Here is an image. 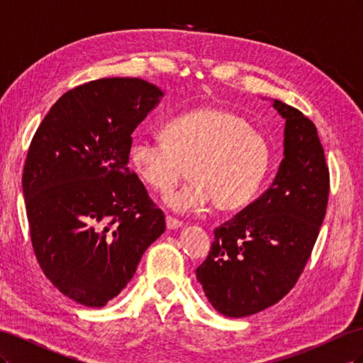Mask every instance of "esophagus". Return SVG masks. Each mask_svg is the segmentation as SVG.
<instances>
[{
  "label": "esophagus",
  "instance_id": "34e87169",
  "mask_svg": "<svg viewBox=\"0 0 363 363\" xmlns=\"http://www.w3.org/2000/svg\"><path fill=\"white\" fill-rule=\"evenodd\" d=\"M167 227H168V230L179 228V227H182V221H179V219H175L172 216H167Z\"/></svg>",
  "mask_w": 363,
  "mask_h": 363
}]
</instances>
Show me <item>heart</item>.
<instances>
[{"mask_svg":"<svg viewBox=\"0 0 363 363\" xmlns=\"http://www.w3.org/2000/svg\"><path fill=\"white\" fill-rule=\"evenodd\" d=\"M162 142L136 139L130 162L152 191L169 194L186 177L192 182L167 199L177 212L213 201L219 211H236L256 195L268 171L267 138L247 121L221 107L206 106L163 125Z\"/></svg>","mask_w":363,"mask_h":363,"instance_id":"heart-1","label":"heart"}]
</instances>
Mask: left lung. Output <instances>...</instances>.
Segmentation results:
<instances>
[{
  "label": "left lung",
  "mask_w": 363,
  "mask_h": 363,
  "mask_svg": "<svg viewBox=\"0 0 363 363\" xmlns=\"http://www.w3.org/2000/svg\"><path fill=\"white\" fill-rule=\"evenodd\" d=\"M284 118V151L272 184L215 228L196 279L215 309L230 318L276 304L301 276L320 235L330 191L324 148L312 121L274 100Z\"/></svg>",
  "instance_id": "8db88e82"
}]
</instances>
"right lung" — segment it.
<instances>
[{"instance_id": "right-lung-1", "label": "right lung", "mask_w": 363, "mask_h": 363, "mask_svg": "<svg viewBox=\"0 0 363 363\" xmlns=\"http://www.w3.org/2000/svg\"><path fill=\"white\" fill-rule=\"evenodd\" d=\"M163 92L140 79H100L63 94L31 139L23 191L31 245L50 281L103 307L164 232V215L128 168L131 133Z\"/></svg>"}]
</instances>
